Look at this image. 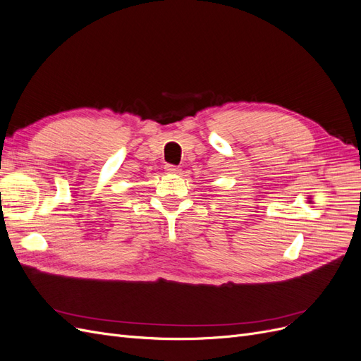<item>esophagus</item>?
<instances>
[{"label": "esophagus", "mask_w": 361, "mask_h": 361, "mask_svg": "<svg viewBox=\"0 0 361 361\" xmlns=\"http://www.w3.org/2000/svg\"><path fill=\"white\" fill-rule=\"evenodd\" d=\"M166 171L167 173H171V174H178V173H180V169L179 167H176V166H166Z\"/></svg>", "instance_id": "esophagus-1"}]
</instances>
